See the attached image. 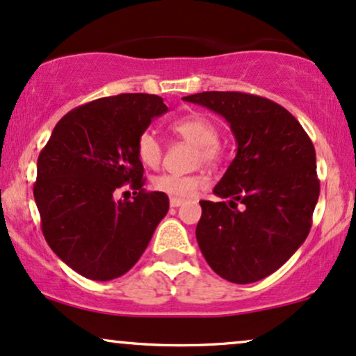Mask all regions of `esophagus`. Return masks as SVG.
Returning a JSON list of instances; mask_svg holds the SVG:
<instances>
[{
    "mask_svg": "<svg viewBox=\"0 0 356 356\" xmlns=\"http://www.w3.org/2000/svg\"><path fill=\"white\" fill-rule=\"evenodd\" d=\"M170 204H171V207H173V208H178V207H181V204H183V200H179V198H171V200H170Z\"/></svg>",
    "mask_w": 356,
    "mask_h": 356,
    "instance_id": "obj_1",
    "label": "esophagus"
}]
</instances>
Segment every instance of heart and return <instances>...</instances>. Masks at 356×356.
I'll list each match as a JSON object with an SVG mask.
<instances>
[{
	"label": "heart",
	"mask_w": 356,
	"mask_h": 356,
	"mask_svg": "<svg viewBox=\"0 0 356 356\" xmlns=\"http://www.w3.org/2000/svg\"><path fill=\"white\" fill-rule=\"evenodd\" d=\"M171 131L183 140L193 143L198 148L196 161L204 165H215L221 158V146L218 143V124L208 116L193 113L181 116L170 124ZM136 156L148 168H158L163 158L161 141L153 131L146 129L136 140ZM203 186V178L196 175H171L165 173L153 179L156 191L171 196V198H191Z\"/></svg>",
	"instance_id": "heart-1"
}]
</instances>
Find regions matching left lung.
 I'll return each instance as SVG.
<instances>
[{
  "label": "left lung",
  "instance_id": "obj_1",
  "mask_svg": "<svg viewBox=\"0 0 356 356\" xmlns=\"http://www.w3.org/2000/svg\"><path fill=\"white\" fill-rule=\"evenodd\" d=\"M183 99L223 116L236 140L235 160L213 190L228 203L200 202L204 260L238 285L266 278L310 233L320 195L312 140L290 111L261 96L204 91Z\"/></svg>",
  "mask_w": 356,
  "mask_h": 356
}]
</instances>
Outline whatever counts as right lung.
Wrapping results in <instances>:
<instances>
[{
	"instance_id": "obj_1",
	"label": "right lung",
	"mask_w": 356,
	"mask_h": 356,
	"mask_svg": "<svg viewBox=\"0 0 356 356\" xmlns=\"http://www.w3.org/2000/svg\"><path fill=\"white\" fill-rule=\"evenodd\" d=\"M168 111L156 95L123 93L66 113L41 149L33 188L46 243L81 277L108 282L131 268L168 213L161 191H145L136 140ZM129 182L133 202L115 200Z\"/></svg>"
}]
</instances>
